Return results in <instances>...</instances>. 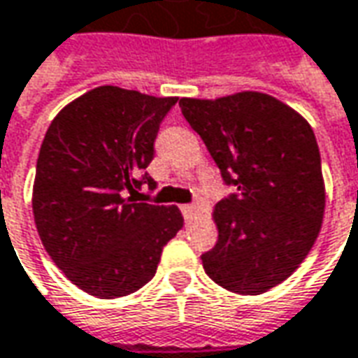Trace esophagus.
Listing matches in <instances>:
<instances>
[{"instance_id": "34e87169", "label": "esophagus", "mask_w": 358, "mask_h": 358, "mask_svg": "<svg viewBox=\"0 0 358 358\" xmlns=\"http://www.w3.org/2000/svg\"><path fill=\"white\" fill-rule=\"evenodd\" d=\"M181 210H183L185 220H187V222H193L196 218V215H199V208H196L195 205H185V207H181Z\"/></svg>"}]
</instances>
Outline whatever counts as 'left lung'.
<instances>
[{
  "label": "left lung",
  "instance_id": "8db88e82",
  "mask_svg": "<svg viewBox=\"0 0 358 358\" xmlns=\"http://www.w3.org/2000/svg\"><path fill=\"white\" fill-rule=\"evenodd\" d=\"M224 183L238 193L213 208L218 241L201 256L215 284L260 296L306 260L325 213V183L315 134L294 108L264 92L215 100L181 98Z\"/></svg>",
  "mask_w": 358,
  "mask_h": 358
}]
</instances>
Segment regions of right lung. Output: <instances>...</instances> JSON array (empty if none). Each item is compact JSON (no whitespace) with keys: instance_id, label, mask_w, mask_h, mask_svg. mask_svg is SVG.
Here are the masks:
<instances>
[{"instance_id":"1","label":"right lung","mask_w":358,"mask_h":358,"mask_svg":"<svg viewBox=\"0 0 358 358\" xmlns=\"http://www.w3.org/2000/svg\"><path fill=\"white\" fill-rule=\"evenodd\" d=\"M177 98L120 86L78 96L50 122L41 143L33 217L50 260L100 299L138 292L155 275L163 246L183 229L175 207L136 203L138 177Z\"/></svg>"}]
</instances>
